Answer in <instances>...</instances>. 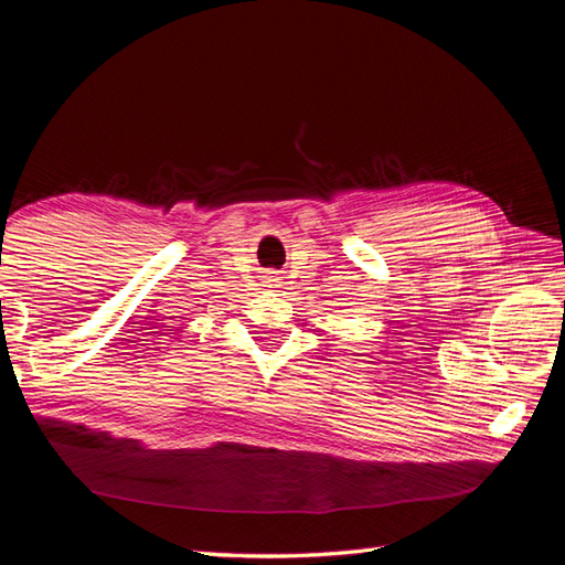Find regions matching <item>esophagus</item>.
Returning a JSON list of instances; mask_svg holds the SVG:
<instances>
[{"mask_svg": "<svg viewBox=\"0 0 565 565\" xmlns=\"http://www.w3.org/2000/svg\"><path fill=\"white\" fill-rule=\"evenodd\" d=\"M267 284H269L271 288H277V286H281V281H279L277 277H269V279H267Z\"/></svg>", "mask_w": 565, "mask_h": 565, "instance_id": "1", "label": "esophagus"}]
</instances>
